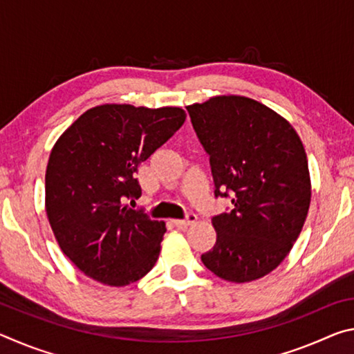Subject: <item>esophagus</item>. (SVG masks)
I'll return each instance as SVG.
<instances>
[{
	"mask_svg": "<svg viewBox=\"0 0 354 354\" xmlns=\"http://www.w3.org/2000/svg\"><path fill=\"white\" fill-rule=\"evenodd\" d=\"M196 221V215L195 214H187V217H185L184 220H171V223L175 225L176 227H185L189 225H194Z\"/></svg>",
	"mask_w": 354,
	"mask_h": 354,
	"instance_id": "obj_1",
	"label": "esophagus"
}]
</instances>
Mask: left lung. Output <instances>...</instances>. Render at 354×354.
<instances>
[{"label": "left lung", "mask_w": 354, "mask_h": 354, "mask_svg": "<svg viewBox=\"0 0 354 354\" xmlns=\"http://www.w3.org/2000/svg\"><path fill=\"white\" fill-rule=\"evenodd\" d=\"M187 112L209 154L214 194L232 203L212 217L217 241L201 261L231 283L266 277L289 254L309 211L303 143L286 118L247 97H214Z\"/></svg>", "instance_id": "obj_1"}]
</instances>
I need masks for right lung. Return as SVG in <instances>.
I'll return each mask as SVG.
<instances>
[{
	"label": "right lung",
	"instance_id": "obj_1",
	"mask_svg": "<svg viewBox=\"0 0 354 354\" xmlns=\"http://www.w3.org/2000/svg\"><path fill=\"white\" fill-rule=\"evenodd\" d=\"M184 122L181 107L103 104L84 112L53 147L46 215L64 254L88 278L122 287L154 267L165 223L124 201L142 195L134 173Z\"/></svg>",
	"mask_w": 354,
	"mask_h": 354
}]
</instances>
